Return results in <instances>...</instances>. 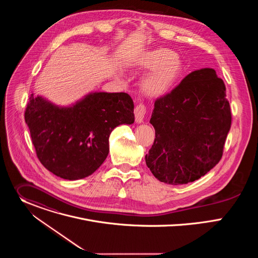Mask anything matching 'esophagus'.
I'll use <instances>...</instances> for the list:
<instances>
[{
    "mask_svg": "<svg viewBox=\"0 0 258 258\" xmlns=\"http://www.w3.org/2000/svg\"><path fill=\"white\" fill-rule=\"evenodd\" d=\"M147 114V108L144 104H139L135 108V117H136V122L137 123H142L144 122L145 116Z\"/></svg>",
    "mask_w": 258,
    "mask_h": 258,
    "instance_id": "esophagus-1",
    "label": "esophagus"
}]
</instances>
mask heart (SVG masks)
Wrapping results in <instances>:
<instances>
[{"label": "heart", "instance_id": "heart-1", "mask_svg": "<svg viewBox=\"0 0 258 258\" xmlns=\"http://www.w3.org/2000/svg\"><path fill=\"white\" fill-rule=\"evenodd\" d=\"M139 68L153 70L143 81L146 95L160 97L167 94L182 71V63L176 54L166 48H159L141 55L136 61Z\"/></svg>", "mask_w": 258, "mask_h": 258}]
</instances>
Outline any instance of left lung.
Returning a JSON list of instances; mask_svg holds the SVG:
<instances>
[{
	"label": "left lung",
	"mask_w": 258,
	"mask_h": 258,
	"mask_svg": "<svg viewBox=\"0 0 258 258\" xmlns=\"http://www.w3.org/2000/svg\"><path fill=\"white\" fill-rule=\"evenodd\" d=\"M226 96L215 70L202 68L155 101L150 119L155 139L145 159L157 179L183 185L205 175L222 159L232 123Z\"/></svg>",
	"instance_id": "1"
}]
</instances>
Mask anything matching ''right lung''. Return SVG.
I'll return each mask as SVG.
<instances>
[{
    "label": "right lung",
    "instance_id": "1",
    "mask_svg": "<svg viewBox=\"0 0 258 258\" xmlns=\"http://www.w3.org/2000/svg\"><path fill=\"white\" fill-rule=\"evenodd\" d=\"M24 118L41 163L55 175L75 180L101 166L116 126L134 123V102L126 93L95 92L59 107L31 94Z\"/></svg>",
    "mask_w": 258,
    "mask_h": 258
}]
</instances>
